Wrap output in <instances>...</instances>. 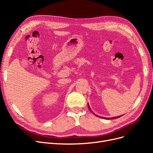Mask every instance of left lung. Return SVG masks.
<instances>
[{
  "label": "left lung",
  "mask_w": 153,
  "mask_h": 153,
  "mask_svg": "<svg viewBox=\"0 0 153 153\" xmlns=\"http://www.w3.org/2000/svg\"><path fill=\"white\" fill-rule=\"evenodd\" d=\"M88 106H89V110L91 111L92 112V110H91V108H90V106H89V103H88ZM93 113V112H92ZM94 114V113H93ZM96 116H98V115H96ZM121 117V116H117V117H110V118H106V117H101V118H102V119H117V118H119V117Z\"/></svg>",
  "instance_id": "left-lung-1"
}]
</instances>
